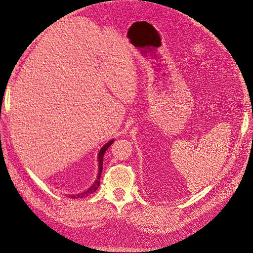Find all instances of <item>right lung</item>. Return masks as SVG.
<instances>
[{"label": "right lung", "mask_w": 253, "mask_h": 253, "mask_svg": "<svg viewBox=\"0 0 253 253\" xmlns=\"http://www.w3.org/2000/svg\"><path fill=\"white\" fill-rule=\"evenodd\" d=\"M113 142H114V139H113V140H110L108 143L103 145V147L101 148V150H100V151H99V154H98V164H99L98 168H99V170H98L97 179L95 180V182L93 183V185H91V186H90L86 191H84V192H82V193H79V194H73V195H68V196L72 197V198H82V197L88 196L89 194H91L93 192H95V191L98 189L99 185H100V177H101L102 168H103V156H104V153H105V151H106V150H108V149L111 147V144H112Z\"/></svg>", "instance_id": "right-lung-1"}]
</instances>
